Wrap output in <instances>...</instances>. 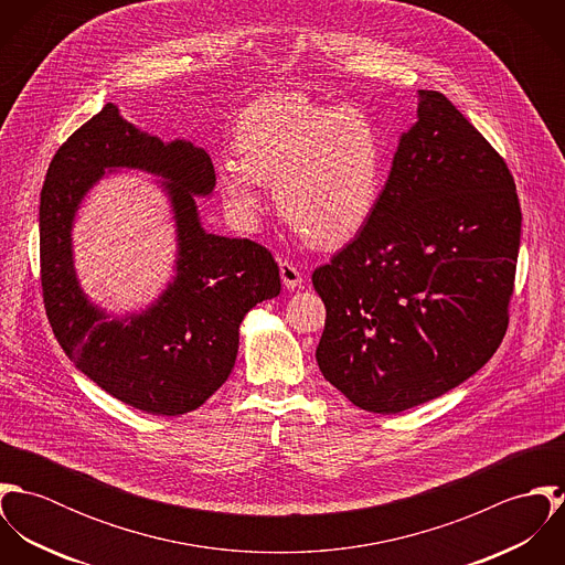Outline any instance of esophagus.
Listing matches in <instances>:
<instances>
[{"label": "esophagus", "mask_w": 565, "mask_h": 565, "mask_svg": "<svg viewBox=\"0 0 565 565\" xmlns=\"http://www.w3.org/2000/svg\"><path fill=\"white\" fill-rule=\"evenodd\" d=\"M280 278L287 289H296L302 285V271L291 260H280Z\"/></svg>", "instance_id": "34e87169"}]
</instances>
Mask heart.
Instances as JSON below:
<instances>
[{
    "label": "heart",
    "mask_w": 565,
    "mask_h": 565,
    "mask_svg": "<svg viewBox=\"0 0 565 565\" xmlns=\"http://www.w3.org/2000/svg\"><path fill=\"white\" fill-rule=\"evenodd\" d=\"M237 161L220 167V193L235 222L252 228L260 184H276L280 217L322 247L356 237L383 191L385 150L376 121L356 106H332L298 90L245 106L235 126Z\"/></svg>",
    "instance_id": "1"
}]
</instances>
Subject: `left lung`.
I'll list each match as a JSON object with an SVG mask.
<instances>
[{"label":"left lung","instance_id":"left-lung-1","mask_svg":"<svg viewBox=\"0 0 565 565\" xmlns=\"http://www.w3.org/2000/svg\"><path fill=\"white\" fill-rule=\"evenodd\" d=\"M522 211L513 175L437 90H419L363 231L313 271L323 379L372 413L455 390L509 326Z\"/></svg>","mask_w":565,"mask_h":565}]
</instances>
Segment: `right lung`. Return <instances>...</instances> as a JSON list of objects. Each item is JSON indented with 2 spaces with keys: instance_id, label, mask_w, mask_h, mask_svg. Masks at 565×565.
Here are the masks:
<instances>
[{
  "instance_id": "1",
  "label": "right lung",
  "mask_w": 565,
  "mask_h": 565,
  "mask_svg": "<svg viewBox=\"0 0 565 565\" xmlns=\"http://www.w3.org/2000/svg\"><path fill=\"white\" fill-rule=\"evenodd\" d=\"M161 174L177 232V278L143 315L108 321L81 294L71 226L85 191L106 168ZM215 186L211 157L189 141L162 143L106 104L54 154L39 209L41 287L54 337L84 376L121 403L152 415H182L231 376L245 313L280 294L271 252L249 239L209 235L193 195Z\"/></svg>"
}]
</instances>
